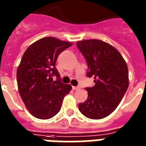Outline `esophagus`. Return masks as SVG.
<instances>
[{
  "label": "esophagus",
  "instance_id": "34e87169",
  "mask_svg": "<svg viewBox=\"0 0 146 146\" xmlns=\"http://www.w3.org/2000/svg\"><path fill=\"white\" fill-rule=\"evenodd\" d=\"M79 87H73V91H77V90H79Z\"/></svg>",
  "mask_w": 146,
  "mask_h": 146
}]
</instances>
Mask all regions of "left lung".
I'll use <instances>...</instances> for the list:
<instances>
[{
    "instance_id": "8db88e82",
    "label": "left lung",
    "mask_w": 146,
    "mask_h": 146,
    "mask_svg": "<svg viewBox=\"0 0 146 146\" xmlns=\"http://www.w3.org/2000/svg\"><path fill=\"white\" fill-rule=\"evenodd\" d=\"M76 46L88 63L87 76L95 78V85L85 88L88 93L79 110L93 119L113 113L128 88V69L122 55L113 46L99 40H85Z\"/></svg>"
}]
</instances>
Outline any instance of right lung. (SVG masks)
I'll list each match as a JSON object with an SVG mask.
<instances>
[{"mask_svg": "<svg viewBox=\"0 0 146 146\" xmlns=\"http://www.w3.org/2000/svg\"><path fill=\"white\" fill-rule=\"evenodd\" d=\"M72 45L48 36L34 42L23 55L16 74L19 92L27 110L38 119L55 116L72 89L62 82L55 67L59 54ZM53 76H56L55 81Z\"/></svg>", "mask_w": 146, "mask_h": 146, "instance_id": "add662e5", "label": "right lung"}]
</instances>
